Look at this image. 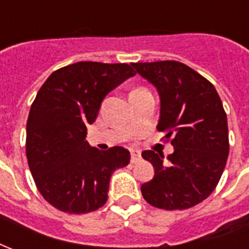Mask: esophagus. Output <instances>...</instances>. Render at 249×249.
<instances>
[{
	"label": "esophagus",
	"mask_w": 249,
	"mask_h": 249,
	"mask_svg": "<svg viewBox=\"0 0 249 249\" xmlns=\"http://www.w3.org/2000/svg\"><path fill=\"white\" fill-rule=\"evenodd\" d=\"M130 154H131V163H137L141 160V152L138 151V150H131L130 151Z\"/></svg>",
	"instance_id": "obj_1"
}]
</instances>
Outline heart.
<instances>
[{"mask_svg": "<svg viewBox=\"0 0 249 249\" xmlns=\"http://www.w3.org/2000/svg\"><path fill=\"white\" fill-rule=\"evenodd\" d=\"M139 90H146V89H144V87H138V89H135L134 91H139Z\"/></svg>", "mask_w": 249, "mask_h": 249, "instance_id": "heart-1", "label": "heart"}]
</instances>
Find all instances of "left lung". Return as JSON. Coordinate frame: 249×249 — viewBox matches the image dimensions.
Listing matches in <instances>:
<instances>
[{
    "label": "left lung",
    "mask_w": 249,
    "mask_h": 249,
    "mask_svg": "<svg viewBox=\"0 0 249 249\" xmlns=\"http://www.w3.org/2000/svg\"><path fill=\"white\" fill-rule=\"evenodd\" d=\"M160 95L157 128L166 132L174 152H142L155 175L141 187L144 200L162 210H186L210 196L230 152L227 114L215 87L178 61L131 63Z\"/></svg>",
    "instance_id": "1"
}]
</instances>
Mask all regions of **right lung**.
Wrapping results in <instances>:
<instances>
[{"mask_svg": "<svg viewBox=\"0 0 249 249\" xmlns=\"http://www.w3.org/2000/svg\"><path fill=\"white\" fill-rule=\"evenodd\" d=\"M135 75L127 63L77 62L53 72L39 89L26 123V157L43 199L66 213L97 211L107 201L110 177L130 152L106 151L85 141L103 98Z\"/></svg>", "mask_w": 249, "mask_h": 249, "instance_id": "1", "label": "right lung"}]
</instances>
